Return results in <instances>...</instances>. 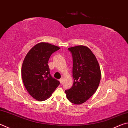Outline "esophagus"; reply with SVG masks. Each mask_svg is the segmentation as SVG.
Instances as JSON below:
<instances>
[{"label": "esophagus", "mask_w": 128, "mask_h": 128, "mask_svg": "<svg viewBox=\"0 0 128 128\" xmlns=\"http://www.w3.org/2000/svg\"><path fill=\"white\" fill-rule=\"evenodd\" d=\"M63 80H64L63 78H62L60 79L59 81H60V83H62V81H63Z\"/></svg>", "instance_id": "obj_1"}]
</instances>
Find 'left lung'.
<instances>
[{
	"label": "left lung",
	"instance_id": "1",
	"mask_svg": "<svg viewBox=\"0 0 128 128\" xmlns=\"http://www.w3.org/2000/svg\"><path fill=\"white\" fill-rule=\"evenodd\" d=\"M73 56V85L65 92L69 101L80 104L87 101L96 91L101 73L98 62L91 50L86 46L68 48Z\"/></svg>",
	"mask_w": 128,
	"mask_h": 128
}]
</instances>
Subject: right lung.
<instances>
[{
  "instance_id": "1",
  "label": "right lung",
  "mask_w": 128,
  "mask_h": 128,
  "mask_svg": "<svg viewBox=\"0 0 128 128\" xmlns=\"http://www.w3.org/2000/svg\"><path fill=\"white\" fill-rule=\"evenodd\" d=\"M60 48L48 42H40L30 50L22 66V80L31 96L38 101L49 98L59 86V80L50 74L48 59Z\"/></svg>"
}]
</instances>
